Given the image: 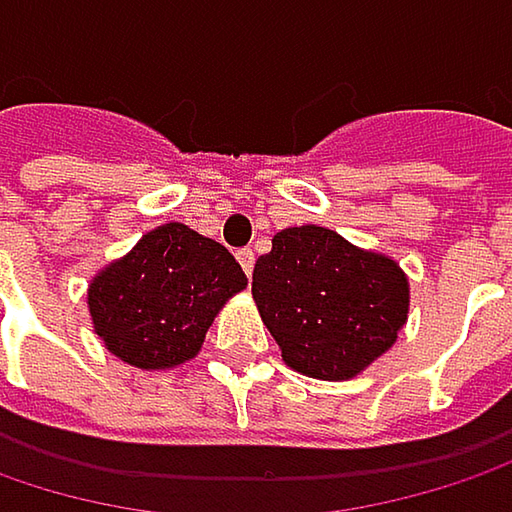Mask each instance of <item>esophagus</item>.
Instances as JSON below:
<instances>
[{"mask_svg":"<svg viewBox=\"0 0 512 512\" xmlns=\"http://www.w3.org/2000/svg\"><path fill=\"white\" fill-rule=\"evenodd\" d=\"M237 260H240L243 272L252 275V269H255V252H252V249H240V252H237Z\"/></svg>","mask_w":512,"mask_h":512,"instance_id":"esophagus-1","label":"esophagus"}]
</instances>
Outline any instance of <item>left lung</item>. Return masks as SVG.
Here are the masks:
<instances>
[{"instance_id": "1", "label": "left lung", "mask_w": 512, "mask_h": 512, "mask_svg": "<svg viewBox=\"0 0 512 512\" xmlns=\"http://www.w3.org/2000/svg\"><path fill=\"white\" fill-rule=\"evenodd\" d=\"M252 295L286 365L316 379L365 371L408 316L403 269L321 226L278 231L257 257Z\"/></svg>"}]
</instances>
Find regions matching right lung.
<instances>
[{
  "label": "right lung",
  "mask_w": 512,
  "mask_h": 512,
  "mask_svg": "<svg viewBox=\"0 0 512 512\" xmlns=\"http://www.w3.org/2000/svg\"><path fill=\"white\" fill-rule=\"evenodd\" d=\"M246 286L226 246L182 223L144 234L89 286V313L104 345L144 371L194 359L214 316Z\"/></svg>",
  "instance_id": "add662e5"
}]
</instances>
